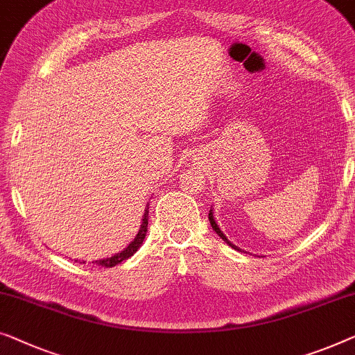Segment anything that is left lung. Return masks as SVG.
Listing matches in <instances>:
<instances>
[{"label":"left lung","mask_w":355,"mask_h":355,"mask_svg":"<svg viewBox=\"0 0 355 355\" xmlns=\"http://www.w3.org/2000/svg\"><path fill=\"white\" fill-rule=\"evenodd\" d=\"M209 223H211V227L214 229V232H216V234H218L220 239H223V240H225V241H227V243H229L230 246H232V248H235V250H239V248H237V246H234L232 243H230V241H229L227 239H225V235H224L223 232H220V229L218 227V224H216V220L213 219V211H209Z\"/></svg>","instance_id":"left-lung-1"}]
</instances>
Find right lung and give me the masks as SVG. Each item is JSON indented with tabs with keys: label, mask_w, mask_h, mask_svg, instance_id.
<instances>
[{
	"label": "right lung",
	"mask_w": 355,
	"mask_h": 355,
	"mask_svg": "<svg viewBox=\"0 0 355 355\" xmlns=\"http://www.w3.org/2000/svg\"><path fill=\"white\" fill-rule=\"evenodd\" d=\"M147 224H148V209H146V214H144V219H142V225L139 229V232H137L136 239L131 241L130 245H128V248H125L121 251V253H118L115 256H112V258H107V259H101V261H96V264H99L102 267H114L116 264H120L121 261H125L130 258L136 253L137 250H139L141 243L146 239V234H147Z\"/></svg>",
	"instance_id": "1"
}]
</instances>
